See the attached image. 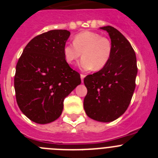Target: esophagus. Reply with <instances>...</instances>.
<instances>
[{"label": "esophagus", "mask_w": 158, "mask_h": 158, "mask_svg": "<svg viewBox=\"0 0 158 158\" xmlns=\"http://www.w3.org/2000/svg\"><path fill=\"white\" fill-rule=\"evenodd\" d=\"M85 75L84 74H81V81L83 82L84 81V78H85Z\"/></svg>", "instance_id": "1"}]
</instances>
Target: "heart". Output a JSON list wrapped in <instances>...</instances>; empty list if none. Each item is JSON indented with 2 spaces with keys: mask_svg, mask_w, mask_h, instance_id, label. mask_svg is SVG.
Returning <instances> with one entry per match:
<instances>
[{
  "mask_svg": "<svg viewBox=\"0 0 158 158\" xmlns=\"http://www.w3.org/2000/svg\"><path fill=\"white\" fill-rule=\"evenodd\" d=\"M112 46L109 39L94 31L81 32L76 35L73 43H66L63 47L65 59L69 64L84 57L80 67L84 70H100L107 64L111 58Z\"/></svg>",
  "mask_w": 158,
  "mask_h": 158,
  "instance_id": "heart-1",
  "label": "heart"
}]
</instances>
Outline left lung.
<instances>
[{
	"label": "left lung",
	"instance_id": "obj_1",
	"mask_svg": "<svg viewBox=\"0 0 158 158\" xmlns=\"http://www.w3.org/2000/svg\"><path fill=\"white\" fill-rule=\"evenodd\" d=\"M100 29L109 35L112 51L103 69L84 79L88 90L84 108L89 118L108 123L127 109L135 89L138 68L135 51L123 35L111 26Z\"/></svg>",
	"mask_w": 158,
	"mask_h": 158
}]
</instances>
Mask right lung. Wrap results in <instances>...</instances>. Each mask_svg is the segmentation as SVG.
I'll list each match as a JSON object with an SVG mask.
<instances>
[{
	"instance_id": "1",
	"label": "right lung",
	"mask_w": 158,
	"mask_h": 158,
	"mask_svg": "<svg viewBox=\"0 0 158 158\" xmlns=\"http://www.w3.org/2000/svg\"><path fill=\"white\" fill-rule=\"evenodd\" d=\"M69 35L67 30H51L35 36L16 64V102L36 123H50L59 118L65 98L81 82L80 74L64 57L63 47Z\"/></svg>"
}]
</instances>
